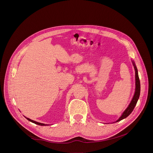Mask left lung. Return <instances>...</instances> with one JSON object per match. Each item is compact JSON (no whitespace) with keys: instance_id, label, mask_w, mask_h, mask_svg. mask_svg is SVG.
Returning a JSON list of instances; mask_svg holds the SVG:
<instances>
[{"instance_id":"left-lung-1","label":"left lung","mask_w":153,"mask_h":153,"mask_svg":"<svg viewBox=\"0 0 153 153\" xmlns=\"http://www.w3.org/2000/svg\"><path fill=\"white\" fill-rule=\"evenodd\" d=\"M134 66V68L135 70V85H136V88H135V92L134 94V96L132 98L131 103H130V105H128V106L127 107V108L125 110V111L123 113V115H122L120 118L116 121V122H119L121 120H123L125 118H126L127 116H128L132 111H133L135 106L137 105V103L138 101V100L139 98L140 97V79H139V77H138V70L137 69V67L135 65V63L133 62Z\"/></svg>"}]
</instances>
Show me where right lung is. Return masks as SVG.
<instances>
[{"label": "right lung", "instance_id": "right-lung-1", "mask_svg": "<svg viewBox=\"0 0 153 153\" xmlns=\"http://www.w3.org/2000/svg\"><path fill=\"white\" fill-rule=\"evenodd\" d=\"M28 120H29L30 122H31V123H34V124H37V125H39V126H48V125H47V124H42V123H37V122H36V121H34V120H31V119H29V118H26Z\"/></svg>", "mask_w": 153, "mask_h": 153}]
</instances>
